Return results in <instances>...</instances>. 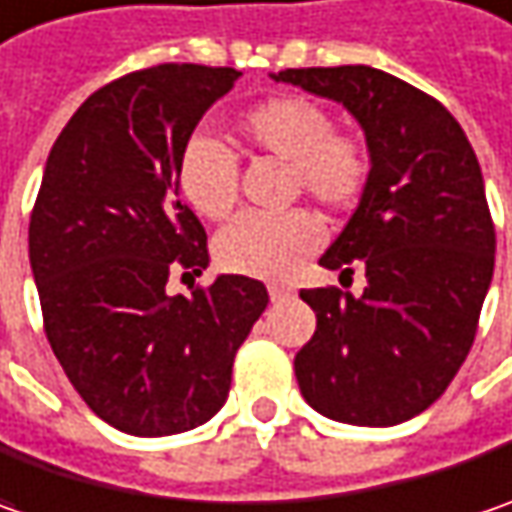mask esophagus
Listing matches in <instances>:
<instances>
[{"label": "esophagus", "instance_id": "34e87169", "mask_svg": "<svg viewBox=\"0 0 512 512\" xmlns=\"http://www.w3.org/2000/svg\"><path fill=\"white\" fill-rule=\"evenodd\" d=\"M269 298H272V304H281V301H289L292 298V289L289 286H269Z\"/></svg>", "mask_w": 512, "mask_h": 512}]
</instances>
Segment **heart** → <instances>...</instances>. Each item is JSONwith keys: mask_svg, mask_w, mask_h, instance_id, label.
<instances>
[{"mask_svg": "<svg viewBox=\"0 0 512 512\" xmlns=\"http://www.w3.org/2000/svg\"><path fill=\"white\" fill-rule=\"evenodd\" d=\"M237 130L252 147L289 162V191L307 194L327 211H345L365 191L371 170L365 144L333 130V115L313 98H266L240 115ZM176 182L202 220H226L237 202V159L220 138L196 133L179 153ZM318 243L321 226L301 208L243 214L217 234L214 257L234 275L281 281Z\"/></svg>", "mask_w": 512, "mask_h": 512, "instance_id": "1", "label": "heart"}]
</instances>
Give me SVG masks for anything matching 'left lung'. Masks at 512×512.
Instances as JSON below:
<instances>
[{"instance_id":"left-lung-1","label":"left lung","mask_w":512,"mask_h":512,"mask_svg":"<svg viewBox=\"0 0 512 512\" xmlns=\"http://www.w3.org/2000/svg\"><path fill=\"white\" fill-rule=\"evenodd\" d=\"M278 83L342 104L371 170L356 211L321 255L362 295L301 289L316 333L295 353L304 400L350 426H397L464 365L496 266V228L475 150L449 109L371 66L286 69Z\"/></svg>"}]
</instances>
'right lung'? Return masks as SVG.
Here are the masks:
<instances>
[{
	"label": "right lung",
	"mask_w": 512,
	"mask_h": 512,
	"mask_svg": "<svg viewBox=\"0 0 512 512\" xmlns=\"http://www.w3.org/2000/svg\"><path fill=\"white\" fill-rule=\"evenodd\" d=\"M240 75L165 63L118 77L80 104L48 153L28 226L46 336L86 406L127 435L208 423L269 304L246 275H217L191 298L165 289L173 269L208 266L176 162Z\"/></svg>",
	"instance_id": "obj_1"
}]
</instances>
